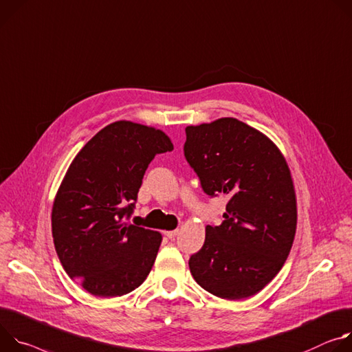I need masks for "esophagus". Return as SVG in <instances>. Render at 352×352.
<instances>
[{"mask_svg":"<svg viewBox=\"0 0 352 352\" xmlns=\"http://www.w3.org/2000/svg\"><path fill=\"white\" fill-rule=\"evenodd\" d=\"M179 233V229H175V230H166L165 232V236L169 238V239H173L176 235Z\"/></svg>","mask_w":352,"mask_h":352,"instance_id":"34e87169","label":"esophagus"}]
</instances>
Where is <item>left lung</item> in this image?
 I'll use <instances>...</instances> for the list:
<instances>
[{
	"mask_svg": "<svg viewBox=\"0 0 352 352\" xmlns=\"http://www.w3.org/2000/svg\"><path fill=\"white\" fill-rule=\"evenodd\" d=\"M184 156L210 197L229 201L219 226H206L191 276L229 300L261 291L283 268L296 230L289 168L277 145L233 117L186 127Z\"/></svg>",
	"mask_w": 352,
	"mask_h": 352,
	"instance_id": "8db88e82",
	"label": "left lung"
}]
</instances>
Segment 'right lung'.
Returning a JSON list of instances; mask_svg holds the SVG:
<instances>
[{
    "instance_id": "obj_1",
    "label": "right lung",
    "mask_w": 352,
    "mask_h": 352,
    "mask_svg": "<svg viewBox=\"0 0 352 352\" xmlns=\"http://www.w3.org/2000/svg\"><path fill=\"white\" fill-rule=\"evenodd\" d=\"M173 144L161 130L116 122L78 152L54 199L52 230L69 278L95 296L138 288L158 254L160 232L127 222L155 155Z\"/></svg>"
}]
</instances>
